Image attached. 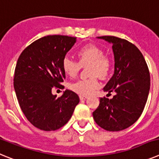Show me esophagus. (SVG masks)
<instances>
[{"label": "esophagus", "instance_id": "34e87169", "mask_svg": "<svg viewBox=\"0 0 159 159\" xmlns=\"http://www.w3.org/2000/svg\"><path fill=\"white\" fill-rule=\"evenodd\" d=\"M87 98H88V96H87V95H80V100L85 99H87Z\"/></svg>", "mask_w": 159, "mask_h": 159}]
</instances>
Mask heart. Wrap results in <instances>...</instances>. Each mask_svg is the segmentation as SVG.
<instances>
[{"label": "heart", "instance_id": "b5f03b06", "mask_svg": "<svg viewBox=\"0 0 159 159\" xmlns=\"http://www.w3.org/2000/svg\"><path fill=\"white\" fill-rule=\"evenodd\" d=\"M78 61L69 57L63 59L62 67L64 72L70 77L78 75L81 67H88V73L91 78L80 80L70 84L69 88L73 92L82 95H88L99 88V76L104 79L109 75L111 67L110 59L104 56V52L94 44H89L80 48L77 52Z\"/></svg>", "mask_w": 159, "mask_h": 159}]
</instances>
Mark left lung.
I'll list each match as a JSON object with an SVG mask.
<instances>
[{
	"label": "left lung",
	"instance_id": "8db88e82",
	"mask_svg": "<svg viewBox=\"0 0 159 159\" xmlns=\"http://www.w3.org/2000/svg\"><path fill=\"white\" fill-rule=\"evenodd\" d=\"M98 38L112 43L115 73L103 89L116 94L111 99L100 98L92 115L101 128L119 131L134 124L143 113L150 91V71L139 49L128 40L111 36Z\"/></svg>",
	"mask_w": 159,
	"mask_h": 159
}]
</instances>
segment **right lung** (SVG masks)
<instances>
[{
    "label": "right lung",
    "instance_id": "obj_1",
    "mask_svg": "<svg viewBox=\"0 0 159 159\" xmlns=\"http://www.w3.org/2000/svg\"><path fill=\"white\" fill-rule=\"evenodd\" d=\"M75 40L62 35L43 36L25 48L18 58L13 79L16 98L25 117L40 130L62 127L80 102L70 90L58 98L52 93L55 88H64L62 61Z\"/></svg>",
    "mask_w": 159,
    "mask_h": 159
}]
</instances>
